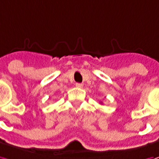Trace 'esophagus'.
<instances>
[{
  "mask_svg": "<svg viewBox=\"0 0 159 159\" xmlns=\"http://www.w3.org/2000/svg\"><path fill=\"white\" fill-rule=\"evenodd\" d=\"M75 86L77 87V88H83L84 84H80V83H77V84H75Z\"/></svg>",
  "mask_w": 159,
  "mask_h": 159,
  "instance_id": "obj_1",
  "label": "esophagus"
}]
</instances>
